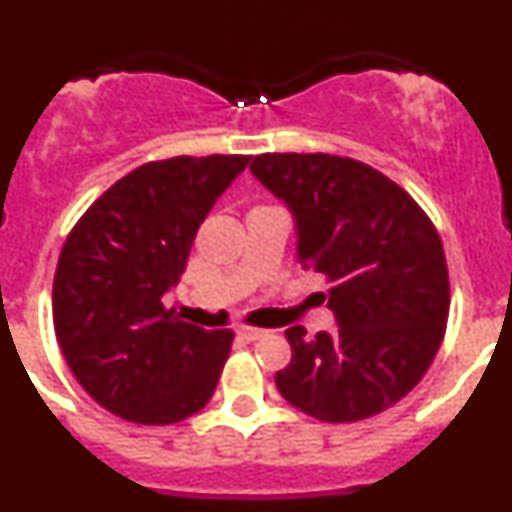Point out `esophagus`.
Wrapping results in <instances>:
<instances>
[{"label": "esophagus", "mask_w": 512, "mask_h": 512, "mask_svg": "<svg viewBox=\"0 0 512 512\" xmlns=\"http://www.w3.org/2000/svg\"><path fill=\"white\" fill-rule=\"evenodd\" d=\"M235 333H238V338H243V341H259L266 330H261V328H238Z\"/></svg>", "instance_id": "obj_1"}]
</instances>
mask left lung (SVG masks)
Masks as SVG:
<instances>
[{
  "mask_svg": "<svg viewBox=\"0 0 512 512\" xmlns=\"http://www.w3.org/2000/svg\"><path fill=\"white\" fill-rule=\"evenodd\" d=\"M251 174L295 220L297 261L330 282L338 328H287L277 372L287 402L325 423L369 418L408 395L431 366L449 318L441 238L382 171L328 153H264Z\"/></svg>",
  "mask_w": 512,
  "mask_h": 512,
  "instance_id": "obj_1",
  "label": "left lung"
}]
</instances>
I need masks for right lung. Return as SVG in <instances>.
Returning a JSON list of instances; mask_svg holds the SVG:
<instances>
[{
  "label": "right lung",
  "mask_w": 512,
  "mask_h": 512,
  "mask_svg": "<svg viewBox=\"0 0 512 512\" xmlns=\"http://www.w3.org/2000/svg\"><path fill=\"white\" fill-rule=\"evenodd\" d=\"M251 156H176L143 164L84 212L53 279V325L66 364L110 413L179 423L207 405L230 330L184 323L164 307L217 197Z\"/></svg>",
  "instance_id": "add662e5"
}]
</instances>
